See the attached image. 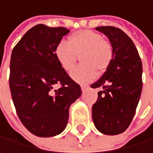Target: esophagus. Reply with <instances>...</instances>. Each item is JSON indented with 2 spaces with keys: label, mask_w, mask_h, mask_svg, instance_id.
<instances>
[{
  "label": "esophagus",
  "mask_w": 153,
  "mask_h": 153,
  "mask_svg": "<svg viewBox=\"0 0 153 153\" xmlns=\"http://www.w3.org/2000/svg\"><path fill=\"white\" fill-rule=\"evenodd\" d=\"M88 88H89V86H88V85H81V89H82V92H83V93H84V92H85Z\"/></svg>",
  "instance_id": "esophagus-1"
}]
</instances>
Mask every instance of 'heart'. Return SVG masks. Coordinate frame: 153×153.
I'll use <instances>...</instances> for the list:
<instances>
[{
	"mask_svg": "<svg viewBox=\"0 0 153 153\" xmlns=\"http://www.w3.org/2000/svg\"><path fill=\"white\" fill-rule=\"evenodd\" d=\"M59 66L70 71L80 56L81 64L75 68L70 76L80 84H86L96 77V71L104 72L114 58L112 43L92 30H80L68 37V43L59 42L54 51Z\"/></svg>",
	"mask_w": 153,
	"mask_h": 153,
	"instance_id": "obj_1",
	"label": "heart"
}]
</instances>
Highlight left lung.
<instances>
[{"instance_id":"8db88e82","label":"left lung","mask_w":153,"mask_h":153,"mask_svg":"<svg viewBox=\"0 0 153 153\" xmlns=\"http://www.w3.org/2000/svg\"><path fill=\"white\" fill-rule=\"evenodd\" d=\"M114 47V58L102 76L91 87H101L92 108L96 128L104 134L123 133L129 126L138 105L142 87L143 66L131 38L114 27H99Z\"/></svg>"}]
</instances>
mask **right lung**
Returning <instances> with one entry per match:
<instances>
[{
	"label": "right lung",
	"instance_id": "add662e5",
	"mask_svg": "<svg viewBox=\"0 0 153 153\" xmlns=\"http://www.w3.org/2000/svg\"><path fill=\"white\" fill-rule=\"evenodd\" d=\"M69 33L65 27L39 24L14 47L10 59V88L17 114L25 127L40 137L60 134L67 126L70 105L81 87L59 66L55 48ZM59 84V89H54Z\"/></svg>",
	"mask_w": 153,
	"mask_h": 153
}]
</instances>
